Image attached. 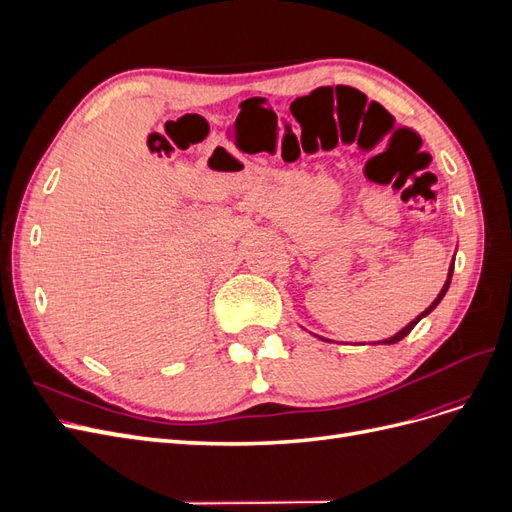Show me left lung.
Returning <instances> with one entry per match:
<instances>
[{"mask_svg": "<svg viewBox=\"0 0 512 512\" xmlns=\"http://www.w3.org/2000/svg\"><path fill=\"white\" fill-rule=\"evenodd\" d=\"M451 277H453V265H451V269H448V277H446V284H444V288L440 290V294H438V299L436 301H433L427 309H425V312L421 314V316H418V318H414L410 324H408V327H404V329H401L397 335H393V337H389V339H382V342H378V344H397L399 342V339H404L414 327H416V324H418V320H421V318H425L429 312H433V309H436V305L442 301V297H444V294H446V290H448V286H451Z\"/></svg>", "mask_w": 512, "mask_h": 512, "instance_id": "8db88e82", "label": "left lung"}]
</instances>
